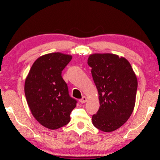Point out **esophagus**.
Wrapping results in <instances>:
<instances>
[{
  "instance_id": "obj_1",
  "label": "esophagus",
  "mask_w": 160,
  "mask_h": 160,
  "mask_svg": "<svg viewBox=\"0 0 160 160\" xmlns=\"http://www.w3.org/2000/svg\"><path fill=\"white\" fill-rule=\"evenodd\" d=\"M87 97H85V96H83L82 99L80 100V102H81V103H84V102H87Z\"/></svg>"
}]
</instances>
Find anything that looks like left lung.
<instances>
[{
  "mask_svg": "<svg viewBox=\"0 0 160 160\" xmlns=\"http://www.w3.org/2000/svg\"><path fill=\"white\" fill-rule=\"evenodd\" d=\"M99 95L100 108L92 124L103 132L119 129L132 114L138 80L130 63L113 54H92L87 60Z\"/></svg>",
  "mask_w": 160,
  "mask_h": 160,
  "instance_id": "1",
  "label": "left lung"
}]
</instances>
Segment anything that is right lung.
Wrapping results in <instances>:
<instances>
[{"label": "right lung", "mask_w": 160, "mask_h": 160, "mask_svg": "<svg viewBox=\"0 0 160 160\" xmlns=\"http://www.w3.org/2000/svg\"><path fill=\"white\" fill-rule=\"evenodd\" d=\"M72 56L60 52L41 56L35 61L25 82V94L32 116L41 125L57 130L69 123L76 100L70 97L61 76Z\"/></svg>", "instance_id": "1"}]
</instances>
